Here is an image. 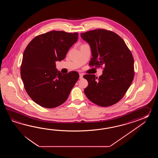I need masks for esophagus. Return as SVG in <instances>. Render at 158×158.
Segmentation results:
<instances>
[{"mask_svg": "<svg viewBox=\"0 0 158 158\" xmlns=\"http://www.w3.org/2000/svg\"><path fill=\"white\" fill-rule=\"evenodd\" d=\"M83 74H82V73H80V78L81 79V78H83Z\"/></svg>", "mask_w": 158, "mask_h": 158, "instance_id": "1", "label": "esophagus"}]
</instances>
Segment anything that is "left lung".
Masks as SVG:
<instances>
[{"label":"left lung","instance_id":"8db88e82","mask_svg":"<svg viewBox=\"0 0 158 158\" xmlns=\"http://www.w3.org/2000/svg\"><path fill=\"white\" fill-rule=\"evenodd\" d=\"M90 46L93 57L89 65L104 66L103 74H85L88 81L84 93L93 103L101 107L116 104L124 96L134 76V59L124 40L110 30L98 29L81 33Z\"/></svg>","mask_w":158,"mask_h":158}]
</instances>
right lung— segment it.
Wrapping results in <instances>:
<instances>
[{
    "mask_svg": "<svg viewBox=\"0 0 158 158\" xmlns=\"http://www.w3.org/2000/svg\"><path fill=\"white\" fill-rule=\"evenodd\" d=\"M78 36L51 31L35 37L24 51L21 79L29 96L40 106L52 108L64 103L78 80L76 71L62 74L56 69V61L64 59Z\"/></svg>",
    "mask_w": 158,
    "mask_h": 158,
    "instance_id": "right-lung-1",
    "label": "right lung"
}]
</instances>
